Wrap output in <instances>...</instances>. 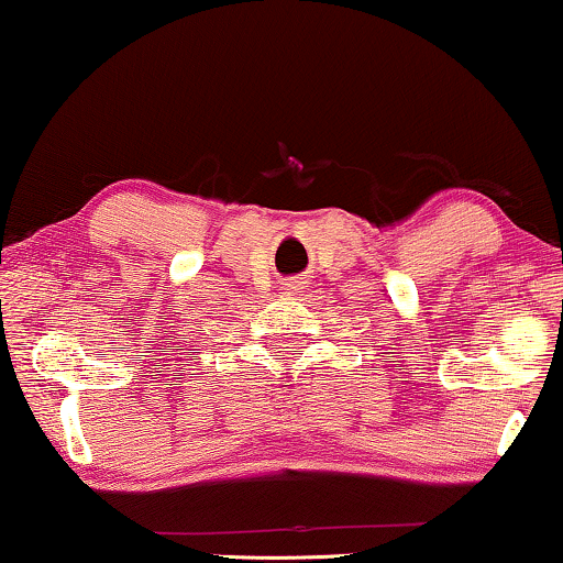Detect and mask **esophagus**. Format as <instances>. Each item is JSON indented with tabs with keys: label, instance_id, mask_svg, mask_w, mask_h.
<instances>
[{
	"label": "esophagus",
	"instance_id": "34e87169",
	"mask_svg": "<svg viewBox=\"0 0 563 563\" xmlns=\"http://www.w3.org/2000/svg\"><path fill=\"white\" fill-rule=\"evenodd\" d=\"M306 288V280L303 278H290L288 283H285V292H300Z\"/></svg>",
	"mask_w": 563,
	"mask_h": 563
}]
</instances>
